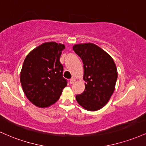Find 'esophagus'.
Instances as JSON below:
<instances>
[{
	"label": "esophagus",
	"mask_w": 146,
	"mask_h": 146,
	"mask_svg": "<svg viewBox=\"0 0 146 146\" xmlns=\"http://www.w3.org/2000/svg\"><path fill=\"white\" fill-rule=\"evenodd\" d=\"M75 82V80L74 78H72V79H71V80H70V84H71L74 83Z\"/></svg>",
	"instance_id": "34e87169"
}]
</instances>
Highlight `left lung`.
Listing matches in <instances>:
<instances>
[{"instance_id": "obj_1", "label": "left lung", "mask_w": 146, "mask_h": 146, "mask_svg": "<svg viewBox=\"0 0 146 146\" xmlns=\"http://www.w3.org/2000/svg\"><path fill=\"white\" fill-rule=\"evenodd\" d=\"M73 51L84 64L85 89L76 95L78 103L89 111H96L107 104L115 89L117 68L112 57L93 43L76 44Z\"/></svg>"}]
</instances>
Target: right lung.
Returning a JSON list of instances; mask_svg holds the SVG:
<instances>
[{
	"label": "right lung",
	"instance_id": "add662e5",
	"mask_svg": "<svg viewBox=\"0 0 146 146\" xmlns=\"http://www.w3.org/2000/svg\"><path fill=\"white\" fill-rule=\"evenodd\" d=\"M64 44L48 42L29 52L21 71V83L25 95L33 105L48 108L59 100L67 85L63 78L60 62Z\"/></svg>",
	"mask_w": 146,
	"mask_h": 146
}]
</instances>
